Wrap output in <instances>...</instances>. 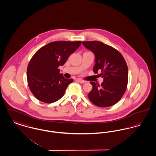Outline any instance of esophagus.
Returning <instances> with one entry per match:
<instances>
[{
    "label": "esophagus",
    "mask_w": 156,
    "mask_h": 156,
    "mask_svg": "<svg viewBox=\"0 0 156 156\" xmlns=\"http://www.w3.org/2000/svg\"><path fill=\"white\" fill-rule=\"evenodd\" d=\"M77 81H78V82H80V83H86V81H84V80H81V79H77Z\"/></svg>",
    "instance_id": "1"
}]
</instances>
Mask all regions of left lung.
I'll list each match as a JSON object with an SVG mask.
<instances>
[{
  "label": "left lung",
  "instance_id": "8db88e82",
  "mask_svg": "<svg viewBox=\"0 0 156 156\" xmlns=\"http://www.w3.org/2000/svg\"><path fill=\"white\" fill-rule=\"evenodd\" d=\"M83 44L95 55L94 73L103 77L101 85L90 82L92 90L88 94L90 100L96 106L106 108L118 103L123 96L128 85V69L126 61L120 52L98 41H83Z\"/></svg>",
  "mask_w": 156,
  "mask_h": 156
}]
</instances>
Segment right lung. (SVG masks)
I'll return each instance as SVG.
<instances>
[{
	"mask_svg": "<svg viewBox=\"0 0 156 156\" xmlns=\"http://www.w3.org/2000/svg\"><path fill=\"white\" fill-rule=\"evenodd\" d=\"M81 41L50 43L38 50L29 62L27 81L33 94L40 101L51 103L65 94L73 79H66L58 69L79 48Z\"/></svg>",
	"mask_w": 156,
	"mask_h": 156,
	"instance_id": "obj_1",
	"label": "right lung"
}]
</instances>
